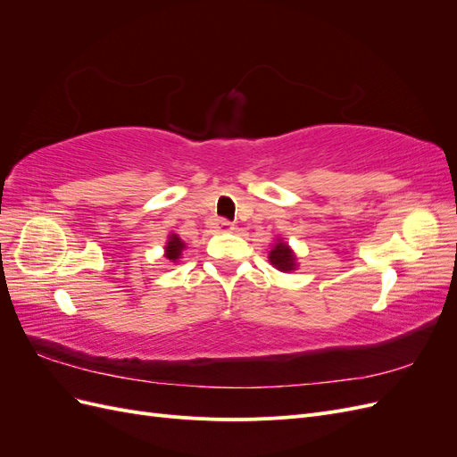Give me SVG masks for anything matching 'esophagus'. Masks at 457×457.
Returning <instances> with one entry per match:
<instances>
[{
  "label": "esophagus",
  "mask_w": 457,
  "mask_h": 457,
  "mask_svg": "<svg viewBox=\"0 0 457 457\" xmlns=\"http://www.w3.org/2000/svg\"><path fill=\"white\" fill-rule=\"evenodd\" d=\"M232 228H234V225L230 223L228 219H212L210 220V230L212 232H228Z\"/></svg>",
  "instance_id": "34e87169"
}]
</instances>
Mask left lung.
I'll use <instances>...</instances> for the list:
<instances>
[{"label": "left lung", "instance_id": "obj_1", "mask_svg": "<svg viewBox=\"0 0 457 457\" xmlns=\"http://www.w3.org/2000/svg\"><path fill=\"white\" fill-rule=\"evenodd\" d=\"M270 262L280 270H295V255L292 253V250L284 244V242H278L274 245V250L270 252L269 255Z\"/></svg>", "mask_w": 457, "mask_h": 457}]
</instances>
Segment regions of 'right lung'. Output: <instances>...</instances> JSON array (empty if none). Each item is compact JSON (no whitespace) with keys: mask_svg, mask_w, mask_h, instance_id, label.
Listing matches in <instances>:
<instances>
[{"mask_svg":"<svg viewBox=\"0 0 457 457\" xmlns=\"http://www.w3.org/2000/svg\"><path fill=\"white\" fill-rule=\"evenodd\" d=\"M185 247V244L181 242V238L177 237V234H173V237H170V242H168V247H165V257L175 261L179 259V255H181V250Z\"/></svg>","mask_w":457,"mask_h":457,"instance_id":"add662e5","label":"right lung"}]
</instances>
